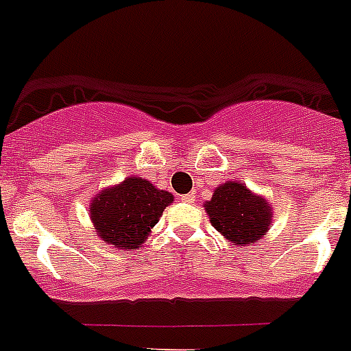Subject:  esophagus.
Wrapping results in <instances>:
<instances>
[{"label": "esophagus", "mask_w": 351, "mask_h": 351, "mask_svg": "<svg viewBox=\"0 0 351 351\" xmlns=\"http://www.w3.org/2000/svg\"><path fill=\"white\" fill-rule=\"evenodd\" d=\"M181 200L186 204H193L195 202V195L193 193H188V195H181Z\"/></svg>", "instance_id": "1"}]
</instances>
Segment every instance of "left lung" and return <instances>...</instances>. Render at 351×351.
Wrapping results in <instances>:
<instances>
[{
	"label": "left lung",
	"instance_id": "8db88e82",
	"mask_svg": "<svg viewBox=\"0 0 351 351\" xmlns=\"http://www.w3.org/2000/svg\"><path fill=\"white\" fill-rule=\"evenodd\" d=\"M210 225L235 246L256 243L272 221L271 206L263 197L237 181H226L204 204Z\"/></svg>",
	"mask_w": 351,
	"mask_h": 351
}]
</instances>
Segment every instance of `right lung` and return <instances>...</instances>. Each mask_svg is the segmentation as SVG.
<instances>
[{"label":"right lung","mask_w":351,"mask_h":351,"mask_svg":"<svg viewBox=\"0 0 351 351\" xmlns=\"http://www.w3.org/2000/svg\"><path fill=\"white\" fill-rule=\"evenodd\" d=\"M172 202V193L158 190L147 179L128 178L96 195L89 214L101 241L117 250H135Z\"/></svg>","instance_id":"1"}]
</instances>
